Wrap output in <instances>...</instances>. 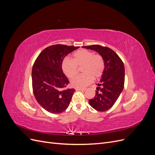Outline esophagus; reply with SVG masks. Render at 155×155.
Listing matches in <instances>:
<instances>
[{"label": "esophagus", "instance_id": "34e87169", "mask_svg": "<svg viewBox=\"0 0 155 155\" xmlns=\"http://www.w3.org/2000/svg\"><path fill=\"white\" fill-rule=\"evenodd\" d=\"M86 90L85 88H76V91H85Z\"/></svg>", "mask_w": 155, "mask_h": 155}]
</instances>
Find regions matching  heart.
I'll return each mask as SVG.
<instances>
[{
  "mask_svg": "<svg viewBox=\"0 0 155 155\" xmlns=\"http://www.w3.org/2000/svg\"><path fill=\"white\" fill-rule=\"evenodd\" d=\"M78 67H81L83 74L74 77L71 80V85L77 88H82L91 84L94 78H100L104 72L105 61L100 54H95L86 49L76 51L72 59L65 58L62 61L61 67L64 74L68 78H72L78 73Z\"/></svg>",
  "mask_w": 155,
  "mask_h": 155,
  "instance_id": "1",
  "label": "heart"
}]
</instances>
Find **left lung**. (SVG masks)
I'll return each instance as SVG.
<instances>
[{
	"label": "left lung",
	"instance_id": "obj_1",
	"mask_svg": "<svg viewBox=\"0 0 155 155\" xmlns=\"http://www.w3.org/2000/svg\"><path fill=\"white\" fill-rule=\"evenodd\" d=\"M84 48L97 51L104 59L105 69L96 95L89 104L97 111L108 110L114 105L124 87L125 68L122 61L112 49L95 45Z\"/></svg>",
	"mask_w": 155,
	"mask_h": 155
}]
</instances>
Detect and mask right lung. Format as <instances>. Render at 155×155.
<instances>
[{
	"label": "right lung",
	"mask_w": 155,
	"mask_h": 155,
	"mask_svg": "<svg viewBox=\"0 0 155 155\" xmlns=\"http://www.w3.org/2000/svg\"><path fill=\"white\" fill-rule=\"evenodd\" d=\"M78 46L55 45L45 48L32 67V88L39 104L52 114H59L68 107L74 88L66 89L69 83L61 64L65 56Z\"/></svg>",
	"instance_id": "right-lung-1"
}]
</instances>
